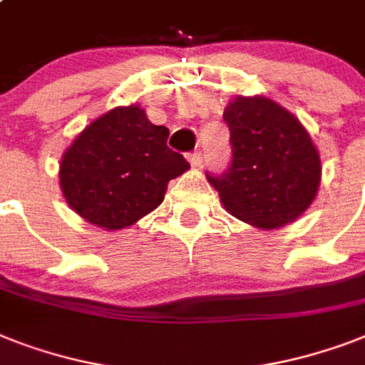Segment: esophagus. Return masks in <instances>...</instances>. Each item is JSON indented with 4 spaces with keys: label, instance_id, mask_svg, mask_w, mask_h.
<instances>
[{
    "label": "esophagus",
    "instance_id": "obj_1",
    "mask_svg": "<svg viewBox=\"0 0 365 365\" xmlns=\"http://www.w3.org/2000/svg\"><path fill=\"white\" fill-rule=\"evenodd\" d=\"M187 159H189V163H191L192 167H200V165L204 163V153L202 152H191L187 155Z\"/></svg>",
    "mask_w": 365,
    "mask_h": 365
}]
</instances>
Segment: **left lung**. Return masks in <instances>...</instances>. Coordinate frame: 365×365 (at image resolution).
Returning <instances> with one entry per match:
<instances>
[{
  "instance_id": "obj_1",
  "label": "left lung",
  "mask_w": 365,
  "mask_h": 365,
  "mask_svg": "<svg viewBox=\"0 0 365 365\" xmlns=\"http://www.w3.org/2000/svg\"><path fill=\"white\" fill-rule=\"evenodd\" d=\"M230 163L206 173L225 208L260 229L292 223L313 202L321 159L294 115L266 97H236L223 114Z\"/></svg>"
}]
</instances>
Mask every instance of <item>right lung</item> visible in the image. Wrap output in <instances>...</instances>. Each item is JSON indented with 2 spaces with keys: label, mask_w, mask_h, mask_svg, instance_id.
I'll return each instance as SVG.
<instances>
[{
  "label": "right lung",
  "mask_w": 365,
  "mask_h": 365,
  "mask_svg": "<svg viewBox=\"0 0 365 365\" xmlns=\"http://www.w3.org/2000/svg\"><path fill=\"white\" fill-rule=\"evenodd\" d=\"M168 129L136 105L106 112L65 152L59 183L80 217L108 230L129 227L163 202L167 183L189 168L167 146Z\"/></svg>",
  "instance_id": "add662e5"
}]
</instances>
